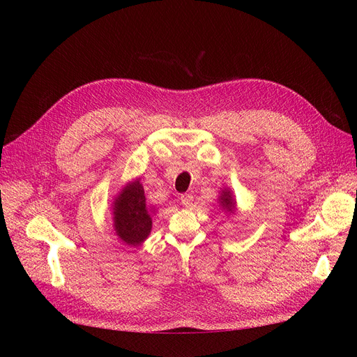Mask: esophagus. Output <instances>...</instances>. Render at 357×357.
Instances as JSON below:
<instances>
[{
	"instance_id": "1",
	"label": "esophagus",
	"mask_w": 357,
	"mask_h": 357,
	"mask_svg": "<svg viewBox=\"0 0 357 357\" xmlns=\"http://www.w3.org/2000/svg\"><path fill=\"white\" fill-rule=\"evenodd\" d=\"M180 202L185 205L186 208H190L192 205H193V197L192 195H189V193H186V195H181L180 197Z\"/></svg>"
}]
</instances>
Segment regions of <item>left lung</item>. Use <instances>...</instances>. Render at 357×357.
I'll use <instances>...</instances> for the list:
<instances>
[{
	"instance_id": "left-lung-1",
	"label": "left lung",
	"mask_w": 357,
	"mask_h": 357,
	"mask_svg": "<svg viewBox=\"0 0 357 357\" xmlns=\"http://www.w3.org/2000/svg\"><path fill=\"white\" fill-rule=\"evenodd\" d=\"M219 207L225 210V213H235L236 211V201L234 199V193L229 188H223L220 189V195H219Z\"/></svg>"
}]
</instances>
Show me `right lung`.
<instances>
[{
  "instance_id": "add662e5",
  "label": "right lung",
  "mask_w": 357,
  "mask_h": 357,
  "mask_svg": "<svg viewBox=\"0 0 357 357\" xmlns=\"http://www.w3.org/2000/svg\"><path fill=\"white\" fill-rule=\"evenodd\" d=\"M155 213V207L146 204L144 188L139 178L128 181L112 204L113 229L117 238L132 247L143 244L152 231Z\"/></svg>"
}]
</instances>
